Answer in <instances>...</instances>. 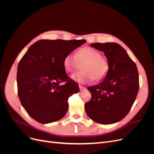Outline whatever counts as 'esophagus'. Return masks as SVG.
I'll return each mask as SVG.
<instances>
[{
	"instance_id": "34e87169",
	"label": "esophagus",
	"mask_w": 154,
	"mask_h": 154,
	"mask_svg": "<svg viewBox=\"0 0 154 154\" xmlns=\"http://www.w3.org/2000/svg\"><path fill=\"white\" fill-rule=\"evenodd\" d=\"M79 87H80V91H83V90L85 89V88H86L85 87L82 86V85H79Z\"/></svg>"
}]
</instances>
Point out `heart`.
<instances>
[{"label":"heart","mask_w":154,"mask_h":154,"mask_svg":"<svg viewBox=\"0 0 154 154\" xmlns=\"http://www.w3.org/2000/svg\"><path fill=\"white\" fill-rule=\"evenodd\" d=\"M83 71L73 74L71 78L80 83H88L95 80L100 81L106 77L109 71V65L101 57V54L91 47L79 49L76 54L69 53L63 59V67L68 72H73L82 64Z\"/></svg>","instance_id":"1"}]
</instances>
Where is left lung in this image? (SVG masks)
Wrapping results in <instances>:
<instances>
[{"instance_id": "8db88e82", "label": "left lung", "mask_w": 154, "mask_h": 154, "mask_svg": "<svg viewBox=\"0 0 154 154\" xmlns=\"http://www.w3.org/2000/svg\"><path fill=\"white\" fill-rule=\"evenodd\" d=\"M91 46L104 52L109 71L103 82L87 88L91 99L85 104V112L96 123L109 125L118 122L129 112L137 95V66L118 44L94 43Z\"/></svg>"}]
</instances>
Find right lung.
Listing matches in <instances>:
<instances>
[{"instance_id":"add662e5","label":"right lung","mask_w":154,"mask_h":154,"mask_svg":"<svg viewBox=\"0 0 154 154\" xmlns=\"http://www.w3.org/2000/svg\"><path fill=\"white\" fill-rule=\"evenodd\" d=\"M85 42V40H41L21 58L17 74L18 95L27 113L36 122H54L67 113V100L79 92V86L66 74L63 59Z\"/></svg>"}]
</instances>
